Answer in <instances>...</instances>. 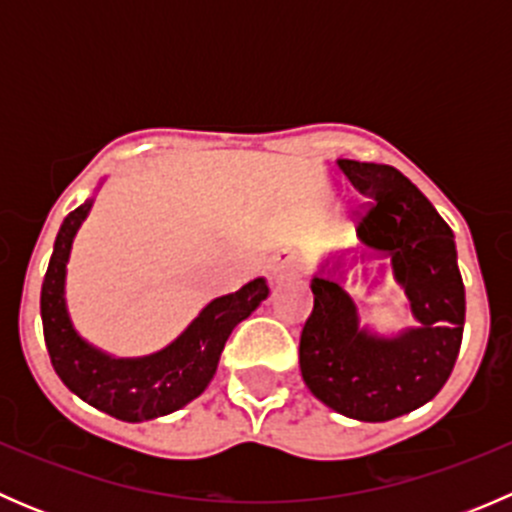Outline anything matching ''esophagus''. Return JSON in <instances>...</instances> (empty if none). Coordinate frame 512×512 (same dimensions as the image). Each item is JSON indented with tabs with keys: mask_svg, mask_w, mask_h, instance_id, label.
<instances>
[{
	"mask_svg": "<svg viewBox=\"0 0 512 512\" xmlns=\"http://www.w3.org/2000/svg\"><path fill=\"white\" fill-rule=\"evenodd\" d=\"M299 275V260L292 255V252H280L270 260V280L282 282L289 280V277Z\"/></svg>",
	"mask_w": 512,
	"mask_h": 512,
	"instance_id": "esophagus-1",
	"label": "esophagus"
}]
</instances>
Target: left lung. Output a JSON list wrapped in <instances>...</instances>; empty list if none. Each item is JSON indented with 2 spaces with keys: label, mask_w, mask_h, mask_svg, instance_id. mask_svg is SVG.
I'll return each instance as SVG.
<instances>
[{
  "label": "left lung",
  "mask_w": 512,
  "mask_h": 512,
  "mask_svg": "<svg viewBox=\"0 0 512 512\" xmlns=\"http://www.w3.org/2000/svg\"><path fill=\"white\" fill-rule=\"evenodd\" d=\"M354 188L376 200L359 220L356 252H332L312 275L314 309L299 337L307 389L337 414L391 421L421 409L451 376L466 322V289L453 230L426 195L391 165L339 158ZM386 259L405 289L416 328L379 335L360 324L343 287L356 264ZM385 268H377L378 284Z\"/></svg>",
  "instance_id": "left-lung-1"
}]
</instances>
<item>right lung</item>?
<instances>
[{"mask_svg":"<svg viewBox=\"0 0 512 512\" xmlns=\"http://www.w3.org/2000/svg\"><path fill=\"white\" fill-rule=\"evenodd\" d=\"M91 208L94 198L64 218L41 285V322L51 366L66 389L118 421L141 423L168 416L208 389L227 337L267 299L270 287L265 277H255L237 292L215 297L168 347L153 354L103 352L76 332L66 307V265L76 232Z\"/></svg>","mask_w":512,"mask_h":512,"instance_id":"right-lung-1","label":"right lung"}]
</instances>
